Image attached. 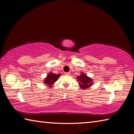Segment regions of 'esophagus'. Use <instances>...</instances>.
Here are the masks:
<instances>
[{
	"mask_svg": "<svg viewBox=\"0 0 134 134\" xmlns=\"http://www.w3.org/2000/svg\"><path fill=\"white\" fill-rule=\"evenodd\" d=\"M65 74L67 76H69L70 75V72H65Z\"/></svg>",
	"mask_w": 134,
	"mask_h": 134,
	"instance_id": "1",
	"label": "esophagus"
}]
</instances>
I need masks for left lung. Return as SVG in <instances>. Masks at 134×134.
Listing matches in <instances>:
<instances>
[{
  "label": "left lung",
  "mask_w": 134,
  "mask_h": 134,
  "mask_svg": "<svg viewBox=\"0 0 134 134\" xmlns=\"http://www.w3.org/2000/svg\"><path fill=\"white\" fill-rule=\"evenodd\" d=\"M77 81H79V85L81 89H86L89 88L93 84V80L87 77L85 73H81V75L77 77Z\"/></svg>",
  "instance_id": "obj_1"
}]
</instances>
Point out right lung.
<instances>
[{
    "instance_id": "obj_1",
    "label": "right lung",
    "mask_w": 134,
    "mask_h": 134,
    "mask_svg": "<svg viewBox=\"0 0 134 134\" xmlns=\"http://www.w3.org/2000/svg\"><path fill=\"white\" fill-rule=\"evenodd\" d=\"M60 76V74H55L53 73L52 72H50L48 74V75L45 78L44 80V83L46 84V85H48V87H51L52 86L54 85V83L58 80L59 77Z\"/></svg>"
}]
</instances>
